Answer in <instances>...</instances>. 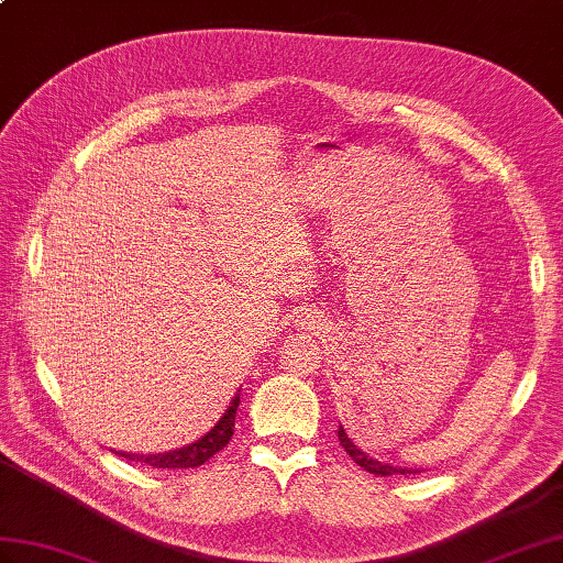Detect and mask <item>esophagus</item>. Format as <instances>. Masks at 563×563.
Segmentation results:
<instances>
[{
  "instance_id": "esophagus-1",
  "label": "esophagus",
  "mask_w": 563,
  "mask_h": 563,
  "mask_svg": "<svg viewBox=\"0 0 563 563\" xmlns=\"http://www.w3.org/2000/svg\"><path fill=\"white\" fill-rule=\"evenodd\" d=\"M320 322V318H318V314H314V312H300L298 314V320H296V324L300 327V329H314V324H318Z\"/></svg>"
}]
</instances>
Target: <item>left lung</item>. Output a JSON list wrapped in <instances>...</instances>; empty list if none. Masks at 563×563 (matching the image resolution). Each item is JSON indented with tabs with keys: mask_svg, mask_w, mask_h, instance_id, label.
<instances>
[{
	"mask_svg": "<svg viewBox=\"0 0 563 563\" xmlns=\"http://www.w3.org/2000/svg\"><path fill=\"white\" fill-rule=\"evenodd\" d=\"M339 442H341V446H344L346 454H349L355 463H358L361 468H365L367 473H375V475H382V477H387V475H408V473H420V471L401 468V465H391V463H385V461H377V459H373V456H367L361 446H355V444H353V440H351V437L346 434V430L341 428V424H339Z\"/></svg>",
	"mask_w": 563,
	"mask_h": 563,
	"instance_id": "8db88e82",
	"label": "left lung"
}]
</instances>
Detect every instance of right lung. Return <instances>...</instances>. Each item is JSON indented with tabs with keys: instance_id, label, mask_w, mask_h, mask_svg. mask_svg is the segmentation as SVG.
<instances>
[{
	"instance_id": "obj_1",
	"label": "right lung",
	"mask_w": 563,
	"mask_h": 563,
	"mask_svg": "<svg viewBox=\"0 0 563 563\" xmlns=\"http://www.w3.org/2000/svg\"><path fill=\"white\" fill-rule=\"evenodd\" d=\"M239 404H241V394H236L234 399H231L229 408L224 410V416L214 422V428L210 432H205L194 444H186V446L174 449V451H162V454H126V451H121L119 456L135 461V463L153 465V468H176V471L178 468H198V465H202L205 461H210L217 451H222L229 444L231 437H234Z\"/></svg>"
}]
</instances>
